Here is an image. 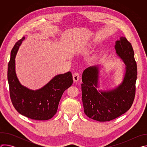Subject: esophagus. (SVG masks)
Listing matches in <instances>:
<instances>
[{
	"mask_svg": "<svg viewBox=\"0 0 147 147\" xmlns=\"http://www.w3.org/2000/svg\"><path fill=\"white\" fill-rule=\"evenodd\" d=\"M73 78L74 81L77 82L80 80V75H79V74L78 73H74V74L73 75Z\"/></svg>",
	"mask_w": 147,
	"mask_h": 147,
	"instance_id": "34e87169",
	"label": "esophagus"
}]
</instances>
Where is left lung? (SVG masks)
I'll use <instances>...</instances> for the list:
<instances>
[{"instance_id": "left-lung-1", "label": "left lung", "mask_w": 147, "mask_h": 147, "mask_svg": "<svg viewBox=\"0 0 147 147\" xmlns=\"http://www.w3.org/2000/svg\"><path fill=\"white\" fill-rule=\"evenodd\" d=\"M117 56L125 65L122 82L115 88L99 90V66H90L82 75V100L85 114L90 118L108 121L126 112L131 107L136 93L137 64L131 44L124 36L116 41Z\"/></svg>"}]
</instances>
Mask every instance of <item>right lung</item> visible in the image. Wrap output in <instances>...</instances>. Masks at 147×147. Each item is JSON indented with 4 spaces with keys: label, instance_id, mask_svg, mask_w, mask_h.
Wrapping results in <instances>:
<instances>
[{
    "label": "right lung",
    "instance_id": "1",
    "mask_svg": "<svg viewBox=\"0 0 147 147\" xmlns=\"http://www.w3.org/2000/svg\"><path fill=\"white\" fill-rule=\"evenodd\" d=\"M24 39V36L17 42L11 52L7 70L10 99L21 115L33 120H49L56 113L64 91L72 85L73 76L70 71L56 75L44 87L35 90L23 86L16 75L15 58Z\"/></svg>",
    "mask_w": 147,
    "mask_h": 147
}]
</instances>
